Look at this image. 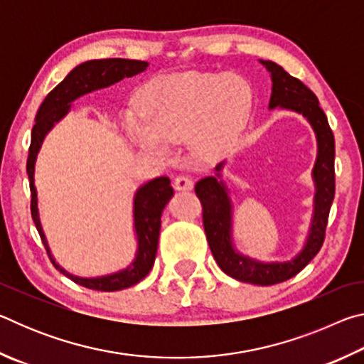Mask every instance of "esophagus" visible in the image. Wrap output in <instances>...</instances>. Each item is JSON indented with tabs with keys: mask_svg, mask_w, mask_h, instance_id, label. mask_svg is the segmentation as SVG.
Returning <instances> with one entry per match:
<instances>
[{
	"mask_svg": "<svg viewBox=\"0 0 364 364\" xmlns=\"http://www.w3.org/2000/svg\"><path fill=\"white\" fill-rule=\"evenodd\" d=\"M173 188L176 191H191L194 188V183L191 180L189 176H184V175H178L175 180H173Z\"/></svg>",
	"mask_w": 364,
	"mask_h": 364,
	"instance_id": "obj_1",
	"label": "esophagus"
}]
</instances>
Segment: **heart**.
Returning a JSON list of instances; mask_svg holds the SVG:
<instances>
[{
  "label": "heart",
  "instance_id": "b5f03b06",
  "mask_svg": "<svg viewBox=\"0 0 364 364\" xmlns=\"http://www.w3.org/2000/svg\"><path fill=\"white\" fill-rule=\"evenodd\" d=\"M139 106L144 117L128 114L125 125L141 149L165 156L170 143L184 139L196 159H213L244 125L252 91L237 75L170 73L141 90Z\"/></svg>",
  "mask_w": 364,
  "mask_h": 364
}]
</instances>
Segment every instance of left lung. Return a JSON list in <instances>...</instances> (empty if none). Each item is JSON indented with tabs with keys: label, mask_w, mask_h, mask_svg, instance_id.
Listing matches in <instances>:
<instances>
[{
	"label": "left lung",
	"mask_w": 364,
	"mask_h": 364,
	"mask_svg": "<svg viewBox=\"0 0 364 364\" xmlns=\"http://www.w3.org/2000/svg\"><path fill=\"white\" fill-rule=\"evenodd\" d=\"M260 64L269 72L271 97L268 109H286L304 115L316 136V160L311 170L315 197H313L311 223L304 247L291 260L260 262L257 258L241 254L232 239V202L230 189L223 181L225 162L215 167L213 176H205L196 184V194L204 208V230L215 262L228 276L249 284L271 286L287 281L304 269L321 249L328 226L329 210L336 193L334 134L328 123V117L319 107L318 97L311 90L294 78L281 65L271 60Z\"/></svg>",
	"instance_id": "obj_1"
}]
</instances>
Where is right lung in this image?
<instances>
[{
    "label": "right lung",
    "mask_w": 364,
    "mask_h": 364,
    "mask_svg": "<svg viewBox=\"0 0 364 364\" xmlns=\"http://www.w3.org/2000/svg\"><path fill=\"white\" fill-rule=\"evenodd\" d=\"M144 60L133 59H95L77 65L63 82H60L51 93H49L35 117V127L32 130V143H30L27 173L30 180V193H32V218L36 230L45 244L49 258L56 269L70 278L77 284L95 289V291L114 292L122 291L130 286L138 284L144 279L147 273L154 267L157 254L159 232H160V217L165 205L173 196V188L170 186L167 176H159L147 181L136 189L133 197V226L136 234V254L127 268L115 271V273L96 276V278H82L64 269L54 260L51 249L48 245V239L43 231L40 212H38V193L35 188V164L38 152L43 146L46 134L53 130L54 125L60 122L70 112L72 102L93 91L107 88L119 83L125 77H133L147 69Z\"/></svg>",
    "instance_id": "1"
}]
</instances>
